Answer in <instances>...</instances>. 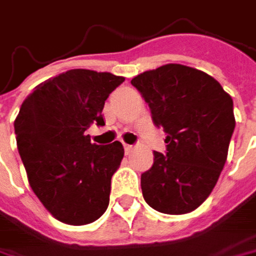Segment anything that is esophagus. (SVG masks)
Wrapping results in <instances>:
<instances>
[{
    "instance_id": "obj_1",
    "label": "esophagus",
    "mask_w": 256,
    "mask_h": 256,
    "mask_svg": "<svg viewBox=\"0 0 256 256\" xmlns=\"http://www.w3.org/2000/svg\"><path fill=\"white\" fill-rule=\"evenodd\" d=\"M132 150H133V146H132V144H128V143H124V152H126L128 154L132 152Z\"/></svg>"
}]
</instances>
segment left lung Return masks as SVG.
Instances as JSON below:
<instances>
[{"label":"left lung","instance_id":"1","mask_svg":"<svg viewBox=\"0 0 256 256\" xmlns=\"http://www.w3.org/2000/svg\"><path fill=\"white\" fill-rule=\"evenodd\" d=\"M132 84L168 143L142 173L143 198L162 214H189L205 202L225 166L235 128L232 97L209 74L182 64L142 72Z\"/></svg>","mask_w":256,"mask_h":256}]
</instances>
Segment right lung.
Instances as JSON below:
<instances>
[{
  "instance_id": "obj_1",
  "label": "right lung",
  "mask_w": 256,
  "mask_h": 256,
  "mask_svg": "<svg viewBox=\"0 0 256 256\" xmlns=\"http://www.w3.org/2000/svg\"><path fill=\"white\" fill-rule=\"evenodd\" d=\"M124 82L112 72L76 68L38 84L14 122L28 182L41 204L67 225H87L106 212L112 176L124 156L120 142L98 146L86 130L104 124L108 94Z\"/></svg>"
}]
</instances>
